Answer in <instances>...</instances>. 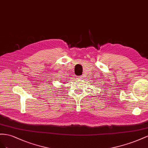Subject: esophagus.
<instances>
[{
  "label": "esophagus",
  "instance_id": "obj_1",
  "mask_svg": "<svg viewBox=\"0 0 148 148\" xmlns=\"http://www.w3.org/2000/svg\"><path fill=\"white\" fill-rule=\"evenodd\" d=\"M83 79V76H77V80H82Z\"/></svg>",
  "mask_w": 148,
  "mask_h": 148
}]
</instances>
